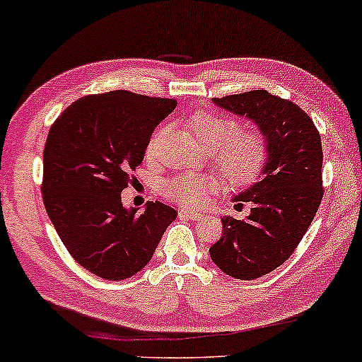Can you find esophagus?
<instances>
[{
	"label": "esophagus",
	"instance_id": "esophagus-1",
	"mask_svg": "<svg viewBox=\"0 0 362 362\" xmlns=\"http://www.w3.org/2000/svg\"><path fill=\"white\" fill-rule=\"evenodd\" d=\"M180 218H189V220H202L203 215L198 211H191V209H180Z\"/></svg>",
	"mask_w": 362,
	"mask_h": 362
}]
</instances>
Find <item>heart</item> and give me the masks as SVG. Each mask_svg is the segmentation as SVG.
<instances>
[{
  "instance_id": "b5f03b06",
  "label": "heart",
  "mask_w": 362,
  "mask_h": 362,
  "mask_svg": "<svg viewBox=\"0 0 362 362\" xmlns=\"http://www.w3.org/2000/svg\"><path fill=\"white\" fill-rule=\"evenodd\" d=\"M186 127L202 149L213 153V163L231 186H248L265 171L270 159L267 137L255 129L240 131V122L213 112H196L186 119ZM159 134L151 139L149 151ZM218 181L209 174H181L164 182L163 193L182 206L199 208L208 202Z\"/></svg>"
}]
</instances>
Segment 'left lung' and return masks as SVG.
<instances>
[{
	"instance_id": "left-lung-1",
	"label": "left lung",
	"mask_w": 362,
	"mask_h": 362,
	"mask_svg": "<svg viewBox=\"0 0 362 362\" xmlns=\"http://www.w3.org/2000/svg\"><path fill=\"white\" fill-rule=\"evenodd\" d=\"M213 104L253 120L270 146L258 182L233 198L252 204L247 220L223 216L221 238L209 248L226 275L255 280L292 255L317 213L324 194L320 134L300 107L267 90L226 95Z\"/></svg>"
}]
</instances>
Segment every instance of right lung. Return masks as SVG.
Listing matches in <instances>:
<instances>
[{"label":"right lung","instance_id":"right-lung-1","mask_svg":"<svg viewBox=\"0 0 362 362\" xmlns=\"http://www.w3.org/2000/svg\"><path fill=\"white\" fill-rule=\"evenodd\" d=\"M177 100L127 90L95 93L66 107L48 132L42 194L65 248L83 269L124 280L144 269L177 213L149 202L142 213L120 193L144 159L154 127Z\"/></svg>","mask_w":362,"mask_h":362}]
</instances>
